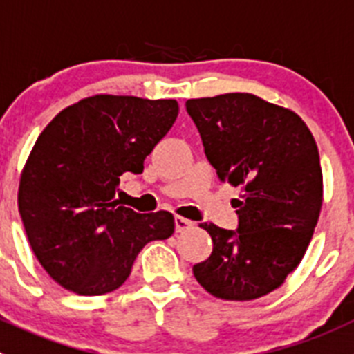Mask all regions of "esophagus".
<instances>
[{
	"label": "esophagus",
	"instance_id": "esophagus-1",
	"mask_svg": "<svg viewBox=\"0 0 354 354\" xmlns=\"http://www.w3.org/2000/svg\"><path fill=\"white\" fill-rule=\"evenodd\" d=\"M174 227H176V232H185L194 227V222L189 221V218H183V216H176L174 218Z\"/></svg>",
	"mask_w": 354,
	"mask_h": 354
}]
</instances>
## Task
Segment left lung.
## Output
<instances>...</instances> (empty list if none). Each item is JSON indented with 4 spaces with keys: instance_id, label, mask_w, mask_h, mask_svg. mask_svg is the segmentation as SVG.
<instances>
[{
    "instance_id": "8db88e82",
    "label": "left lung",
    "mask_w": 354,
    "mask_h": 354,
    "mask_svg": "<svg viewBox=\"0 0 354 354\" xmlns=\"http://www.w3.org/2000/svg\"><path fill=\"white\" fill-rule=\"evenodd\" d=\"M205 153L232 199L238 229L212 222L213 250L194 277L215 298L256 300L284 284L300 264L323 205V171L314 136L295 111L252 93L190 98Z\"/></svg>"
}]
</instances>
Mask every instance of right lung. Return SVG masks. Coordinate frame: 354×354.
<instances>
[{
	"instance_id": "1",
	"label": "right lung",
	"mask_w": 354,
	"mask_h": 354,
	"mask_svg": "<svg viewBox=\"0 0 354 354\" xmlns=\"http://www.w3.org/2000/svg\"><path fill=\"white\" fill-rule=\"evenodd\" d=\"M176 118V100L95 95L38 136L19 181V213L38 263L62 288L114 291L148 241L173 234V213L133 212L116 194L120 176L142 173Z\"/></svg>"
}]
</instances>
